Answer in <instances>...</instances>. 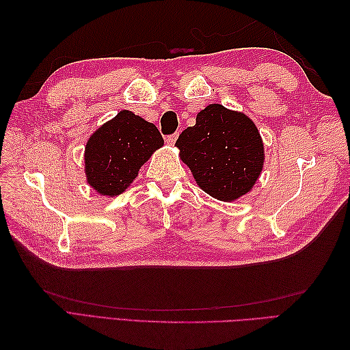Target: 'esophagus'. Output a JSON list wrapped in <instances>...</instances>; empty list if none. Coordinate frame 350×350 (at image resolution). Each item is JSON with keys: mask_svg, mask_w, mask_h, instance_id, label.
Returning <instances> with one entry per match:
<instances>
[{"mask_svg": "<svg viewBox=\"0 0 350 350\" xmlns=\"http://www.w3.org/2000/svg\"><path fill=\"white\" fill-rule=\"evenodd\" d=\"M177 137H179V133H177V132H176V133H171V135H168V137H167V143L173 146V144L176 143Z\"/></svg>", "mask_w": 350, "mask_h": 350, "instance_id": "1", "label": "esophagus"}]
</instances>
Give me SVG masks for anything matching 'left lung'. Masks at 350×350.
I'll list each match as a JSON object with an SVG mask.
<instances>
[{
  "mask_svg": "<svg viewBox=\"0 0 350 350\" xmlns=\"http://www.w3.org/2000/svg\"><path fill=\"white\" fill-rule=\"evenodd\" d=\"M180 159L207 194L232 202L252 188L263 168V143L252 120L219 103L197 114L176 141Z\"/></svg>",
  "mask_w": 350,
  "mask_h": 350,
  "instance_id": "1",
  "label": "left lung"
}]
</instances>
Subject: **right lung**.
Listing matches in <instances>:
<instances>
[{
    "label": "right lung",
    "instance_id": "right-lung-1",
    "mask_svg": "<svg viewBox=\"0 0 350 350\" xmlns=\"http://www.w3.org/2000/svg\"><path fill=\"white\" fill-rule=\"evenodd\" d=\"M162 144L153 123L131 111H120L87 141L84 159L88 183L102 196L122 194Z\"/></svg>",
    "mask_w": 350,
    "mask_h": 350
}]
</instances>
